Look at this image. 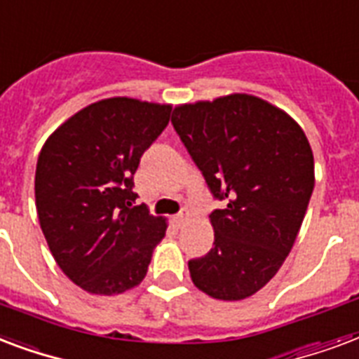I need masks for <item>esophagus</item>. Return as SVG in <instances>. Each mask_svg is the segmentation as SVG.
<instances>
[{"instance_id":"obj_1","label":"esophagus","mask_w":359,"mask_h":359,"mask_svg":"<svg viewBox=\"0 0 359 359\" xmlns=\"http://www.w3.org/2000/svg\"><path fill=\"white\" fill-rule=\"evenodd\" d=\"M189 219V211L187 210H182L180 213H177L176 217H174V223L177 224V226H182V224H185V221Z\"/></svg>"}]
</instances>
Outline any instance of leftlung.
Wrapping results in <instances>:
<instances>
[{
  "label": "left lung",
  "instance_id": "left-lung-1",
  "mask_svg": "<svg viewBox=\"0 0 359 359\" xmlns=\"http://www.w3.org/2000/svg\"><path fill=\"white\" fill-rule=\"evenodd\" d=\"M172 125L223 210L215 241L189 260L191 279L215 299L258 292L288 257L315 187L309 140L288 114L234 93L174 108Z\"/></svg>",
  "mask_w": 359,
  "mask_h": 359
}]
</instances>
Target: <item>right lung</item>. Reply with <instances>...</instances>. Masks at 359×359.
I'll use <instances>...</instances> for the list:
<instances>
[{
  "instance_id": "add662e5",
  "label": "right lung",
  "mask_w": 359,
  "mask_h": 359,
  "mask_svg": "<svg viewBox=\"0 0 359 359\" xmlns=\"http://www.w3.org/2000/svg\"><path fill=\"white\" fill-rule=\"evenodd\" d=\"M170 112V104L112 97L82 108L44 142L39 223L61 271L86 292L121 294L148 273L166 221L133 208V176Z\"/></svg>"
}]
</instances>
